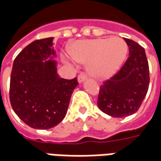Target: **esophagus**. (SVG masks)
<instances>
[{
	"label": "esophagus",
	"mask_w": 161,
	"mask_h": 161,
	"mask_svg": "<svg viewBox=\"0 0 161 161\" xmlns=\"http://www.w3.org/2000/svg\"><path fill=\"white\" fill-rule=\"evenodd\" d=\"M86 79H87V75L85 73H80L78 75V77H77V80H78L79 83H82V82H84Z\"/></svg>",
	"instance_id": "obj_1"
}]
</instances>
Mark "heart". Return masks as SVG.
Wrapping results in <instances>:
<instances>
[{
    "mask_svg": "<svg viewBox=\"0 0 161 161\" xmlns=\"http://www.w3.org/2000/svg\"><path fill=\"white\" fill-rule=\"evenodd\" d=\"M127 53V43L118 37L81 40L71 48L74 59L88 63L90 74L99 79H107L115 75L124 62Z\"/></svg>",
    "mask_w": 161,
    "mask_h": 161,
    "instance_id": "obj_1",
    "label": "heart"
}]
</instances>
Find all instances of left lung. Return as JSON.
Instances as JSON below:
<instances>
[{"instance_id": "1", "label": "left lung", "mask_w": 161, "mask_h": 161, "mask_svg": "<svg viewBox=\"0 0 161 161\" xmlns=\"http://www.w3.org/2000/svg\"><path fill=\"white\" fill-rule=\"evenodd\" d=\"M129 57L120 70L100 86L97 105L112 117H126L138 111L147 93L149 66L144 48L125 39Z\"/></svg>"}]
</instances>
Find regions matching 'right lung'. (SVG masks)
<instances>
[{
  "label": "right lung",
  "mask_w": 161,
  "mask_h": 161,
  "mask_svg": "<svg viewBox=\"0 0 161 161\" xmlns=\"http://www.w3.org/2000/svg\"><path fill=\"white\" fill-rule=\"evenodd\" d=\"M53 38L34 40L17 55L13 64L9 99L14 111L26 125L48 129L66 115L77 79L57 73Z\"/></svg>",
  "instance_id": "1"
}]
</instances>
